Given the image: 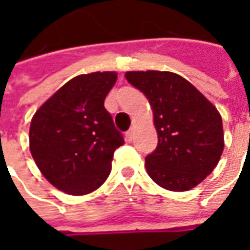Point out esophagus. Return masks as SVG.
I'll use <instances>...</instances> for the list:
<instances>
[{"mask_svg": "<svg viewBox=\"0 0 250 250\" xmlns=\"http://www.w3.org/2000/svg\"><path fill=\"white\" fill-rule=\"evenodd\" d=\"M125 138H127V141L128 142H132V139H134V128H131V130L125 134Z\"/></svg>", "mask_w": 250, "mask_h": 250, "instance_id": "1", "label": "esophagus"}]
</instances>
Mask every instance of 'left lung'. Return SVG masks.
Here are the masks:
<instances>
[{
  "label": "left lung",
  "mask_w": 250,
  "mask_h": 250,
  "mask_svg": "<svg viewBox=\"0 0 250 250\" xmlns=\"http://www.w3.org/2000/svg\"><path fill=\"white\" fill-rule=\"evenodd\" d=\"M125 79L145 93L154 114L158 146L146 157L147 174L166 190L195 188L214 170L224 151L220 112L173 72L131 71Z\"/></svg>",
  "instance_id": "1"
}]
</instances>
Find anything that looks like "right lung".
Masks as SVG:
<instances>
[{
  "mask_svg": "<svg viewBox=\"0 0 250 250\" xmlns=\"http://www.w3.org/2000/svg\"><path fill=\"white\" fill-rule=\"evenodd\" d=\"M116 72H92L65 83L36 111L29 147L41 174L71 195L92 193L111 173L114 151L125 143L104 99Z\"/></svg>",
  "mask_w": 250,
  "mask_h": 250,
  "instance_id": "obj_1",
  "label": "right lung"
}]
</instances>
